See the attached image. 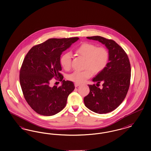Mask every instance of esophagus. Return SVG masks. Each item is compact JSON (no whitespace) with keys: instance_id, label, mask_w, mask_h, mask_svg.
I'll return each instance as SVG.
<instances>
[{"instance_id":"esophagus-1","label":"esophagus","mask_w":151,"mask_h":151,"mask_svg":"<svg viewBox=\"0 0 151 151\" xmlns=\"http://www.w3.org/2000/svg\"><path fill=\"white\" fill-rule=\"evenodd\" d=\"M80 84H78V83H75V86L76 88V87H78V86H80Z\"/></svg>"}]
</instances>
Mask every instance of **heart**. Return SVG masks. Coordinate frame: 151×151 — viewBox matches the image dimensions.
Returning a JSON list of instances; mask_svg holds the SVG:
<instances>
[{"label":"heart","instance_id":"1","mask_svg":"<svg viewBox=\"0 0 151 151\" xmlns=\"http://www.w3.org/2000/svg\"><path fill=\"white\" fill-rule=\"evenodd\" d=\"M76 53L85 58L84 71H75L69 74L67 78L75 83H82L90 78L93 73H98L106 67L109 61V54L107 50L103 47H98L96 45L85 42L76 50ZM71 55L67 52L60 58V64L65 70L71 67Z\"/></svg>","mask_w":151,"mask_h":151}]
</instances>
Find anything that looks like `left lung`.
Masks as SVG:
<instances>
[{
    "label": "left lung",
    "mask_w": 151,
    "mask_h": 151,
    "mask_svg": "<svg viewBox=\"0 0 151 151\" xmlns=\"http://www.w3.org/2000/svg\"><path fill=\"white\" fill-rule=\"evenodd\" d=\"M104 45L109 50V62L104 69L92 80L97 84L102 83V89L88 85L89 94L84 97L85 106L99 114L110 112L124 100L129 88L131 67L127 53L112 40L102 36L86 37Z\"/></svg>",
    "instance_id": "1"
}]
</instances>
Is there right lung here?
I'll return each instance as SVG.
<instances>
[{
  "mask_svg": "<svg viewBox=\"0 0 151 151\" xmlns=\"http://www.w3.org/2000/svg\"><path fill=\"white\" fill-rule=\"evenodd\" d=\"M79 38L49 39L33 47L26 54L19 73V82L26 102L36 113L53 116L65 108L75 89L72 81L62 80L60 55ZM60 78L59 87L50 86L51 79Z\"/></svg>",
  "mask_w": 151,
  "mask_h": 151,
  "instance_id": "1",
  "label": "right lung"
}]
</instances>
